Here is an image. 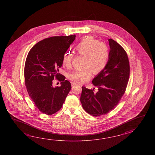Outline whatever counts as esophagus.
Instances as JSON below:
<instances>
[{"mask_svg": "<svg viewBox=\"0 0 155 155\" xmlns=\"http://www.w3.org/2000/svg\"><path fill=\"white\" fill-rule=\"evenodd\" d=\"M71 85H72V86H74L78 85V84H76V82H74V81H72V82H71Z\"/></svg>", "mask_w": 155, "mask_h": 155, "instance_id": "34e87169", "label": "esophagus"}]
</instances>
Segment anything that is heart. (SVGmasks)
Listing matches in <instances>:
<instances>
[{"instance_id": "heart-1", "label": "heart", "mask_w": 155, "mask_h": 155, "mask_svg": "<svg viewBox=\"0 0 155 155\" xmlns=\"http://www.w3.org/2000/svg\"><path fill=\"white\" fill-rule=\"evenodd\" d=\"M75 51L79 55L84 57L82 65L85 66L69 75V79L78 84L90 79L92 71L94 74L100 73L105 68L109 61L108 46L92 36H87L81 40L75 47ZM73 59L71 53H65L63 56V64L69 68L71 66Z\"/></svg>"}]
</instances>
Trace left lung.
<instances>
[{
    "label": "left lung",
    "mask_w": 155,
    "mask_h": 155,
    "mask_svg": "<svg viewBox=\"0 0 155 155\" xmlns=\"http://www.w3.org/2000/svg\"><path fill=\"white\" fill-rule=\"evenodd\" d=\"M110 56L105 68L92 80L98 89L82 87L80 101L83 109L90 115L99 116L107 114L115 107L125 91L130 76L129 59L125 50L112 39H109Z\"/></svg>",
    "instance_id": "8db88e82"
}]
</instances>
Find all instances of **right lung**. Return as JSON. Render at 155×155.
I'll use <instances>...</instances> for the list:
<instances>
[{"label":"right lung","mask_w":155,"mask_h":155,"mask_svg":"<svg viewBox=\"0 0 155 155\" xmlns=\"http://www.w3.org/2000/svg\"><path fill=\"white\" fill-rule=\"evenodd\" d=\"M75 35L53 36L40 41L30 50L26 58L24 77L30 98L40 111L52 115L61 108L71 89L70 82L59 73L64 55L75 39ZM56 77L61 82L54 87Z\"/></svg>","instance_id":"right-lung-1"}]
</instances>
